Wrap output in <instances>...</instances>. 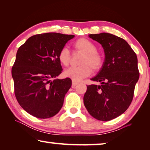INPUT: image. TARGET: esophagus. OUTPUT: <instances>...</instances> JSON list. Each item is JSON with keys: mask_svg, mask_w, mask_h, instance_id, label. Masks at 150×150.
Returning <instances> with one entry per match:
<instances>
[{"mask_svg": "<svg viewBox=\"0 0 150 150\" xmlns=\"http://www.w3.org/2000/svg\"><path fill=\"white\" fill-rule=\"evenodd\" d=\"M78 84V82H75V81H72V88H74V87L76 86V85Z\"/></svg>", "mask_w": 150, "mask_h": 150, "instance_id": "1", "label": "esophagus"}]
</instances>
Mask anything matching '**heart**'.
I'll use <instances>...</instances> for the list:
<instances>
[{"label":"heart","instance_id":"b5f03b06","mask_svg":"<svg viewBox=\"0 0 150 150\" xmlns=\"http://www.w3.org/2000/svg\"><path fill=\"white\" fill-rule=\"evenodd\" d=\"M74 47L83 53L80 61V66L68 68L64 72V76L70 78L74 81H80L91 74L92 70L98 71L102 68L103 58L96 51V45L87 38H80L74 43ZM59 61L62 65L68 66L71 59L70 52L66 47H63L58 54Z\"/></svg>","mask_w":150,"mask_h":150}]
</instances>
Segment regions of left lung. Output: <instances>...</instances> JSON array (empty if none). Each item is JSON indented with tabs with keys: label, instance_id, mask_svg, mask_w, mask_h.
Returning <instances> with one entry per match:
<instances>
[{
	"label": "left lung",
	"instance_id": "left-lung-1",
	"mask_svg": "<svg viewBox=\"0 0 150 150\" xmlns=\"http://www.w3.org/2000/svg\"><path fill=\"white\" fill-rule=\"evenodd\" d=\"M102 45L105 62L91 80L100 85L87 86L84 104L91 116L107 121L123 114L129 107L139 80L136 54L125 40L108 33L91 34Z\"/></svg>",
	"mask_w": 150,
	"mask_h": 150
}]
</instances>
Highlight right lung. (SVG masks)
<instances>
[{
	"label": "right lung",
	"instance_id": "add662e5",
	"mask_svg": "<svg viewBox=\"0 0 150 150\" xmlns=\"http://www.w3.org/2000/svg\"><path fill=\"white\" fill-rule=\"evenodd\" d=\"M74 35L46 33L31 36L17 50L12 68L16 98L23 109L40 119L62 109L70 78L54 79L62 71L58 54Z\"/></svg>",
	"mask_w": 150,
	"mask_h": 150
}]
</instances>
